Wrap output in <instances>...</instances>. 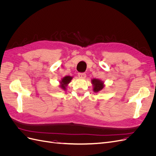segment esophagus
Listing matches in <instances>:
<instances>
[{
	"instance_id": "obj_1",
	"label": "esophagus",
	"mask_w": 156,
	"mask_h": 156,
	"mask_svg": "<svg viewBox=\"0 0 156 156\" xmlns=\"http://www.w3.org/2000/svg\"><path fill=\"white\" fill-rule=\"evenodd\" d=\"M78 76L80 78H82V79H84L86 77V74L84 73H78Z\"/></svg>"
}]
</instances>
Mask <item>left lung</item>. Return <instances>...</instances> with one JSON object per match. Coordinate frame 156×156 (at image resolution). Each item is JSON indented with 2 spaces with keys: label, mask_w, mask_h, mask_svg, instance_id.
I'll return each mask as SVG.
<instances>
[{
  "label": "left lung",
  "mask_w": 156,
  "mask_h": 156,
  "mask_svg": "<svg viewBox=\"0 0 156 156\" xmlns=\"http://www.w3.org/2000/svg\"><path fill=\"white\" fill-rule=\"evenodd\" d=\"M91 83L93 84V90L94 92H98L99 91H101L105 87L104 84H103V82L100 79H92Z\"/></svg>",
  "instance_id": "1"
}]
</instances>
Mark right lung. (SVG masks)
Wrapping results in <instances>:
<instances>
[{
    "label": "right lung",
    "instance_id": "1",
    "mask_svg": "<svg viewBox=\"0 0 156 156\" xmlns=\"http://www.w3.org/2000/svg\"><path fill=\"white\" fill-rule=\"evenodd\" d=\"M72 78L73 77L71 76H66V77H63L62 79V80L60 81V88L63 89L64 90H66V87L68 86V84L70 83V81H72Z\"/></svg>",
    "mask_w": 156,
    "mask_h": 156
}]
</instances>
